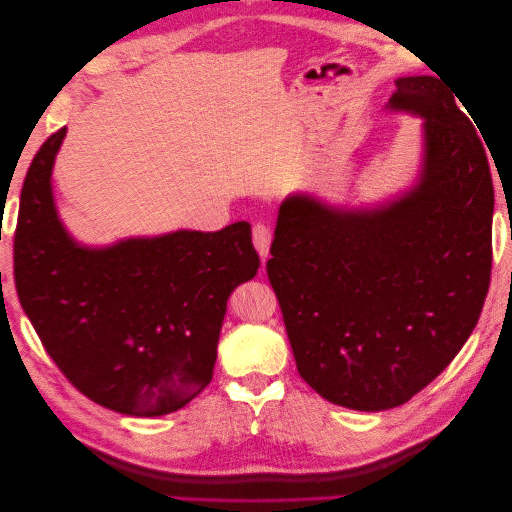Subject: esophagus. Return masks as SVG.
I'll return each instance as SVG.
<instances>
[{"label": "esophagus", "instance_id": "obj_1", "mask_svg": "<svg viewBox=\"0 0 512 512\" xmlns=\"http://www.w3.org/2000/svg\"><path fill=\"white\" fill-rule=\"evenodd\" d=\"M271 228L265 226V224H256L254 230H252V241H254V247L256 252L260 254V258H267L269 256V247H271Z\"/></svg>", "mask_w": 512, "mask_h": 512}]
</instances>
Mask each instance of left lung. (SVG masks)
<instances>
[{"label": "left lung", "instance_id": "left-lung-1", "mask_svg": "<svg viewBox=\"0 0 512 512\" xmlns=\"http://www.w3.org/2000/svg\"><path fill=\"white\" fill-rule=\"evenodd\" d=\"M395 87L386 108L423 117L418 183L378 209L286 198L267 262L301 378L361 412L406 404L442 374L491 275L493 181L472 115L438 76Z\"/></svg>", "mask_w": 512, "mask_h": 512}]
</instances>
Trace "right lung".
<instances>
[{
	"label": "right lung",
	"mask_w": 512,
	"mask_h": 512,
	"mask_svg": "<svg viewBox=\"0 0 512 512\" xmlns=\"http://www.w3.org/2000/svg\"><path fill=\"white\" fill-rule=\"evenodd\" d=\"M64 136L61 128L46 138L21 190L19 301L85 397L130 416L175 412L211 382L226 301L260 267L252 228L79 245L59 220L51 185Z\"/></svg>",
	"instance_id": "right-lung-1"
}]
</instances>
